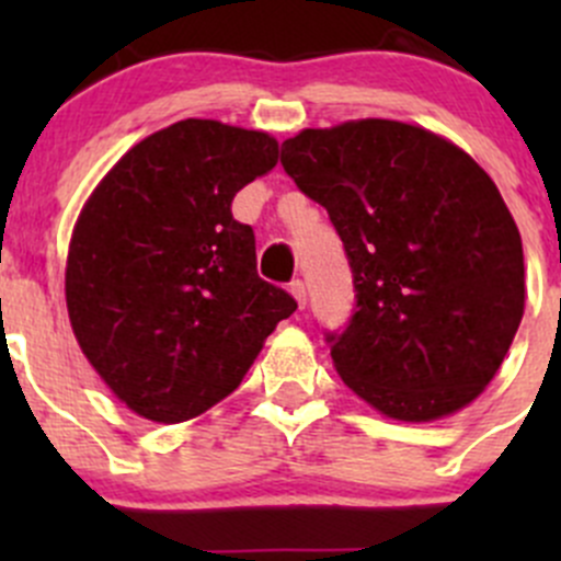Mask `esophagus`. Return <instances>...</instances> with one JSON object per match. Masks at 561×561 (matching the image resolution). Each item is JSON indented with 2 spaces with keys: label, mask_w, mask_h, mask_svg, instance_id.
I'll list each match as a JSON object with an SVG mask.
<instances>
[{
  "label": "esophagus",
  "mask_w": 561,
  "mask_h": 561,
  "mask_svg": "<svg viewBox=\"0 0 561 561\" xmlns=\"http://www.w3.org/2000/svg\"><path fill=\"white\" fill-rule=\"evenodd\" d=\"M290 293L296 296L298 307H307V285H304V279H293L290 282Z\"/></svg>",
  "instance_id": "1"
}]
</instances>
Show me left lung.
<instances>
[{
  "mask_svg": "<svg viewBox=\"0 0 561 561\" xmlns=\"http://www.w3.org/2000/svg\"><path fill=\"white\" fill-rule=\"evenodd\" d=\"M282 168L331 217L355 307L325 331L347 388L382 415L434 421L491 382L524 317V249L489 173L412 124L304 129Z\"/></svg>",
  "mask_w": 561,
  "mask_h": 561,
  "instance_id": "8db88e82",
  "label": "left lung"
}]
</instances>
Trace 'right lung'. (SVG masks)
Wrapping results in <instances>:
<instances>
[{"mask_svg": "<svg viewBox=\"0 0 561 561\" xmlns=\"http://www.w3.org/2000/svg\"><path fill=\"white\" fill-rule=\"evenodd\" d=\"M279 144L184 118L149 135L100 181L67 257V312L89 364L133 412L181 423L233 393L296 298L257 276L241 186Z\"/></svg>", "mask_w": 561, "mask_h": 561, "instance_id": "right-lung-1", "label": "right lung"}]
</instances>
